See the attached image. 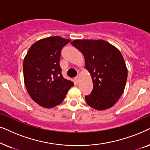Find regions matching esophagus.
Segmentation results:
<instances>
[{"label": "esophagus", "mask_w": 150, "mask_h": 150, "mask_svg": "<svg viewBox=\"0 0 150 150\" xmlns=\"http://www.w3.org/2000/svg\"><path fill=\"white\" fill-rule=\"evenodd\" d=\"M75 83H78L79 82V76L78 75V76H77L76 77H75Z\"/></svg>", "instance_id": "esophagus-1"}]
</instances>
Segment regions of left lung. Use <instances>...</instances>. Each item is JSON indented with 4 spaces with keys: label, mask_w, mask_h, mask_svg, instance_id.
I'll return each instance as SVG.
<instances>
[{
    "label": "left lung",
    "mask_w": 150,
    "mask_h": 150,
    "mask_svg": "<svg viewBox=\"0 0 150 150\" xmlns=\"http://www.w3.org/2000/svg\"><path fill=\"white\" fill-rule=\"evenodd\" d=\"M71 44L83 55L93 83L91 94L85 97L87 104L97 110L112 107L124 91L127 77L121 52L103 40H75Z\"/></svg>",
    "instance_id": "obj_1"
}]
</instances>
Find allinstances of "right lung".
Segmentation results:
<instances>
[{
  "label": "right lung",
  "mask_w": 150,
  "mask_h": 150,
  "mask_svg": "<svg viewBox=\"0 0 150 150\" xmlns=\"http://www.w3.org/2000/svg\"><path fill=\"white\" fill-rule=\"evenodd\" d=\"M71 42L60 36L46 38L29 48L23 61L24 81L31 99L51 108L60 104L74 83L62 75L61 50Z\"/></svg>",
  "instance_id": "obj_1"
}]
</instances>
